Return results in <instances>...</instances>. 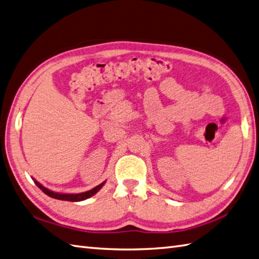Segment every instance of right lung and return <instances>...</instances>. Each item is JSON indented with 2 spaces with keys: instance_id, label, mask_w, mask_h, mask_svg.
Listing matches in <instances>:
<instances>
[{
  "instance_id": "obj_1",
  "label": "right lung",
  "mask_w": 259,
  "mask_h": 259,
  "mask_svg": "<svg viewBox=\"0 0 259 259\" xmlns=\"http://www.w3.org/2000/svg\"><path fill=\"white\" fill-rule=\"evenodd\" d=\"M33 180H34L35 184L37 185L38 188H39L41 191H43L46 195L51 196V197H53V198H56V200L70 201V202H79V201L87 200V198L92 197L93 195H95L96 193H97V192H98V191L102 188V186H104V184L106 183V181H105V182H102L101 184H99V185L96 186V188H94V189H92V190H89V191H87V192H82V193H77V194H65V193H57V192H54V191L48 190V189H46V188H45V186L41 185L39 182L36 181L35 179H33Z\"/></svg>"
}]
</instances>
